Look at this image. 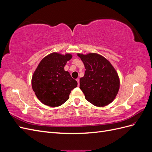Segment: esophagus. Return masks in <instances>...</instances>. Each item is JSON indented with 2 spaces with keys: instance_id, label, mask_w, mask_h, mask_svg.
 <instances>
[{
  "instance_id": "34e87169",
  "label": "esophagus",
  "mask_w": 152,
  "mask_h": 152,
  "mask_svg": "<svg viewBox=\"0 0 152 152\" xmlns=\"http://www.w3.org/2000/svg\"><path fill=\"white\" fill-rule=\"evenodd\" d=\"M76 80L77 81V83H78V86H79V79H77Z\"/></svg>"
}]
</instances>
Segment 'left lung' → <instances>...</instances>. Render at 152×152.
Instances as JSON below:
<instances>
[{"label": "left lung", "instance_id": "8db88e82", "mask_svg": "<svg viewBox=\"0 0 152 152\" xmlns=\"http://www.w3.org/2000/svg\"><path fill=\"white\" fill-rule=\"evenodd\" d=\"M78 56L86 68L84 76L80 79V89L86 100L99 107L112 103L120 87L118 74L112 64L96 53Z\"/></svg>", "mask_w": 152, "mask_h": 152}]
</instances>
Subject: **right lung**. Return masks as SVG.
I'll list each match as a JSON object with an SVG mask.
<instances>
[{
    "label": "right lung",
    "instance_id": "right-lung-1",
    "mask_svg": "<svg viewBox=\"0 0 152 152\" xmlns=\"http://www.w3.org/2000/svg\"><path fill=\"white\" fill-rule=\"evenodd\" d=\"M72 58L70 54L53 53L39 64L32 76L31 86L43 104L51 107L61 105L68 99L71 91L77 86V82L64 70Z\"/></svg>",
    "mask_w": 152,
    "mask_h": 152
}]
</instances>
